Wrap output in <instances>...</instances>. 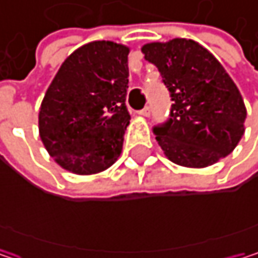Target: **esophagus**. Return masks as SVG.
Wrapping results in <instances>:
<instances>
[{
    "mask_svg": "<svg viewBox=\"0 0 258 258\" xmlns=\"http://www.w3.org/2000/svg\"><path fill=\"white\" fill-rule=\"evenodd\" d=\"M139 115L148 118V116H151V109H149V107H145V109H142V110L139 112Z\"/></svg>",
    "mask_w": 258,
    "mask_h": 258,
    "instance_id": "esophagus-1",
    "label": "esophagus"
}]
</instances>
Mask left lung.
Here are the masks:
<instances>
[{
  "mask_svg": "<svg viewBox=\"0 0 258 258\" xmlns=\"http://www.w3.org/2000/svg\"><path fill=\"white\" fill-rule=\"evenodd\" d=\"M170 91V119L155 127V139L175 164L203 169L232 154L245 133L243 98L220 61L188 38L142 47Z\"/></svg>",
  "mask_w": 258,
  "mask_h": 258,
  "instance_id": "obj_1",
  "label": "left lung"
}]
</instances>
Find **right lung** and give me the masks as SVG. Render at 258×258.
<instances>
[{
	"instance_id": "right-lung-1",
	"label": "right lung",
	"mask_w": 258,
	"mask_h": 258,
	"mask_svg": "<svg viewBox=\"0 0 258 258\" xmlns=\"http://www.w3.org/2000/svg\"><path fill=\"white\" fill-rule=\"evenodd\" d=\"M128 53V46L115 41H91L67 56L49 85L38 133L62 169L95 175L121 155L130 124Z\"/></svg>"
}]
</instances>
